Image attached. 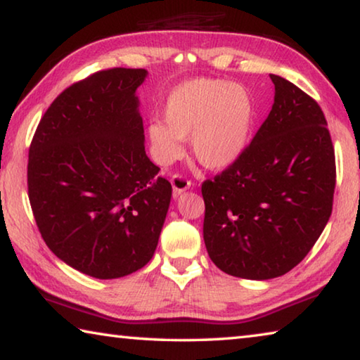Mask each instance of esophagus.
<instances>
[{
  "instance_id": "34e87169",
  "label": "esophagus",
  "mask_w": 360,
  "mask_h": 360,
  "mask_svg": "<svg viewBox=\"0 0 360 360\" xmlns=\"http://www.w3.org/2000/svg\"><path fill=\"white\" fill-rule=\"evenodd\" d=\"M172 186H173V195H174V198H178L179 195H182L186 191H188V188L192 187V182L188 181V179H186L184 176L174 174L173 178H172Z\"/></svg>"
}]
</instances>
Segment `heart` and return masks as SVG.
Instances as JSON below:
<instances>
[{
    "instance_id": "b5f03b06",
    "label": "heart",
    "mask_w": 360,
    "mask_h": 360,
    "mask_svg": "<svg viewBox=\"0 0 360 360\" xmlns=\"http://www.w3.org/2000/svg\"><path fill=\"white\" fill-rule=\"evenodd\" d=\"M254 103L240 84L221 79H191L169 92L163 119H152L148 135L158 160L182 155L184 138L203 167L224 169L238 160L251 138Z\"/></svg>"
}]
</instances>
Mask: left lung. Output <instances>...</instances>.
Instances as JSON below:
<instances>
[{
	"mask_svg": "<svg viewBox=\"0 0 360 360\" xmlns=\"http://www.w3.org/2000/svg\"><path fill=\"white\" fill-rule=\"evenodd\" d=\"M275 103L233 165L205 181L203 240L227 275L264 281L304 259L332 214L335 152L318 103L270 75Z\"/></svg>",
	"mask_w": 360,
	"mask_h": 360,
	"instance_id": "8db88e82",
	"label": "left lung"
}]
</instances>
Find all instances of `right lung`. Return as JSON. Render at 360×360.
Wrapping results in <instances>:
<instances>
[{
  "mask_svg": "<svg viewBox=\"0 0 360 360\" xmlns=\"http://www.w3.org/2000/svg\"><path fill=\"white\" fill-rule=\"evenodd\" d=\"M146 70L98 71L60 94L30 146L28 197L49 249L114 279L152 259L172 184L144 150L136 90Z\"/></svg>",
  "mask_w": 360,
  "mask_h": 360,
  "instance_id": "obj_1",
  "label": "right lung"
}]
</instances>
